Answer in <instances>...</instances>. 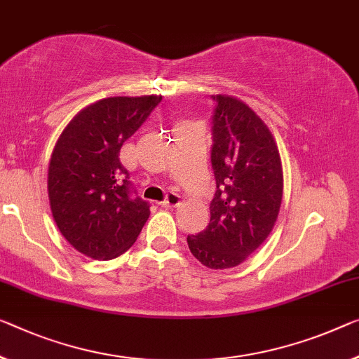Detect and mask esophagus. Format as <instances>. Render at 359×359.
Returning a JSON list of instances; mask_svg holds the SVG:
<instances>
[{"label":"esophagus","instance_id":"esophagus-1","mask_svg":"<svg viewBox=\"0 0 359 359\" xmlns=\"http://www.w3.org/2000/svg\"><path fill=\"white\" fill-rule=\"evenodd\" d=\"M181 202H183V197L178 196V194H175V192H170V194L167 196V198H165V201L161 203V205L162 207H176V205H180Z\"/></svg>","mask_w":359,"mask_h":359}]
</instances>
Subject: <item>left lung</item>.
Wrapping results in <instances>:
<instances>
[{"label":"left lung","mask_w":359,"mask_h":359,"mask_svg":"<svg viewBox=\"0 0 359 359\" xmlns=\"http://www.w3.org/2000/svg\"><path fill=\"white\" fill-rule=\"evenodd\" d=\"M212 167L217 192L210 223L187 245L212 269L245 262L271 234L284 191L283 162L268 125L244 101L213 96Z\"/></svg>","instance_id":"left-lung-1"}]
</instances>
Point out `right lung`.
Returning <instances> with one entry per match:
<instances>
[{
	"mask_svg": "<svg viewBox=\"0 0 359 359\" xmlns=\"http://www.w3.org/2000/svg\"><path fill=\"white\" fill-rule=\"evenodd\" d=\"M162 96L104 97L81 109L60 133L48 167L53 218L69 244L93 260H112L135 244L151 210L130 197L123 142Z\"/></svg>",
	"mask_w": 359,
	"mask_h": 359,
	"instance_id": "add662e5",
	"label": "right lung"
}]
</instances>
